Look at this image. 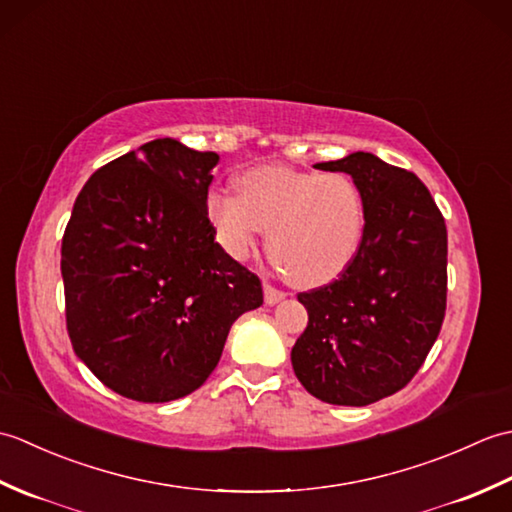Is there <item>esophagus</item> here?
Instances as JSON below:
<instances>
[{
	"label": "esophagus",
	"mask_w": 512,
	"mask_h": 512,
	"mask_svg": "<svg viewBox=\"0 0 512 512\" xmlns=\"http://www.w3.org/2000/svg\"><path fill=\"white\" fill-rule=\"evenodd\" d=\"M264 297H266V303H268V306H275V303H279L281 299L286 297V292H284V290H279V288H275L273 284H264Z\"/></svg>",
	"instance_id": "1"
}]
</instances>
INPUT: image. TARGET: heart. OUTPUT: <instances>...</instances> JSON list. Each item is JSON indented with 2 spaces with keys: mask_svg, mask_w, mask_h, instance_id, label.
Instances as JSON below:
<instances>
[{
  "mask_svg": "<svg viewBox=\"0 0 512 512\" xmlns=\"http://www.w3.org/2000/svg\"><path fill=\"white\" fill-rule=\"evenodd\" d=\"M237 193L211 191L206 215L228 255L244 259L268 231V253L299 286L336 277L356 253L365 224L363 195L343 173L255 167Z\"/></svg>",
  "mask_w": 512,
  "mask_h": 512,
  "instance_id": "1",
  "label": "heart"
}]
</instances>
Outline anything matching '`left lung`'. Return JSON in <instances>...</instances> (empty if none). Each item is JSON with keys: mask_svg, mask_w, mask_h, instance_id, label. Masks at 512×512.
<instances>
[{"mask_svg": "<svg viewBox=\"0 0 512 512\" xmlns=\"http://www.w3.org/2000/svg\"><path fill=\"white\" fill-rule=\"evenodd\" d=\"M350 173L363 195L361 244L330 284L299 292L308 325L292 369L308 394L365 407L416 376L447 310V224L422 180L367 151L314 165Z\"/></svg>", "mask_w": 512, "mask_h": 512, "instance_id": "obj_1", "label": "left lung"}]
</instances>
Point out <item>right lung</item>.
Listing matches in <instances>:
<instances>
[{
	"mask_svg": "<svg viewBox=\"0 0 512 512\" xmlns=\"http://www.w3.org/2000/svg\"><path fill=\"white\" fill-rule=\"evenodd\" d=\"M215 151L156 138L94 171L61 244L76 356L116 394L169 402L206 383L262 281L215 242Z\"/></svg>",
	"mask_w": 512,
	"mask_h": 512,
	"instance_id": "1",
	"label": "right lung"
}]
</instances>
